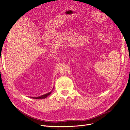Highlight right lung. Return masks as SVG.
Returning a JSON list of instances; mask_svg holds the SVG:
<instances>
[{
  "label": "right lung",
  "mask_w": 130,
  "mask_h": 130,
  "mask_svg": "<svg viewBox=\"0 0 130 130\" xmlns=\"http://www.w3.org/2000/svg\"><path fill=\"white\" fill-rule=\"evenodd\" d=\"M52 92V91H51ZM51 92H49V93H47L45 94H44L43 95H41L40 96H38V97H30L31 98H32V99H45L46 98H47L48 96H49V95L51 94Z\"/></svg>",
  "instance_id": "add662e5"
}]
</instances>
